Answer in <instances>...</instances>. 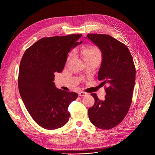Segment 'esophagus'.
Masks as SVG:
<instances>
[{
    "label": "esophagus",
    "mask_w": 155,
    "mask_h": 155,
    "mask_svg": "<svg viewBox=\"0 0 155 155\" xmlns=\"http://www.w3.org/2000/svg\"><path fill=\"white\" fill-rule=\"evenodd\" d=\"M79 96H86L87 95V93L85 92H80L78 93Z\"/></svg>",
    "instance_id": "esophagus-1"
}]
</instances>
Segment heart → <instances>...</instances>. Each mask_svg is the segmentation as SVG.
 Instances as JSON below:
<instances>
[{"label": "heart", "mask_w": 155, "mask_h": 155, "mask_svg": "<svg viewBox=\"0 0 155 155\" xmlns=\"http://www.w3.org/2000/svg\"><path fill=\"white\" fill-rule=\"evenodd\" d=\"M80 54L86 62L93 60H101V53L99 49L95 46H92L87 49H81L80 50ZM73 56H74V53L73 52H71L68 56L67 60H70Z\"/></svg>", "instance_id": "b5f03b06"}]
</instances>
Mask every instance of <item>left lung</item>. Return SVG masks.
<instances>
[{
	"instance_id": "obj_1",
	"label": "left lung",
	"mask_w": 155,
	"mask_h": 155,
	"mask_svg": "<svg viewBox=\"0 0 155 155\" xmlns=\"http://www.w3.org/2000/svg\"><path fill=\"white\" fill-rule=\"evenodd\" d=\"M86 38L102 52L98 80L109 85L105 89L104 101L91 94L95 103L88 110V117L96 127L110 129L120 123L131 104L136 78L134 63L127 46L110 35L88 34Z\"/></svg>"
}]
</instances>
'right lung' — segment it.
<instances>
[{
    "label": "right lung",
    "mask_w": 155,
    "mask_h": 155,
    "mask_svg": "<svg viewBox=\"0 0 155 155\" xmlns=\"http://www.w3.org/2000/svg\"><path fill=\"white\" fill-rule=\"evenodd\" d=\"M82 35L43 38L28 48L21 59L18 87L21 99L36 123L53 130L66 124L68 107L78 97L75 92L57 88L54 73H60L71 49Z\"/></svg>",
    "instance_id": "add662e5"
}]
</instances>
